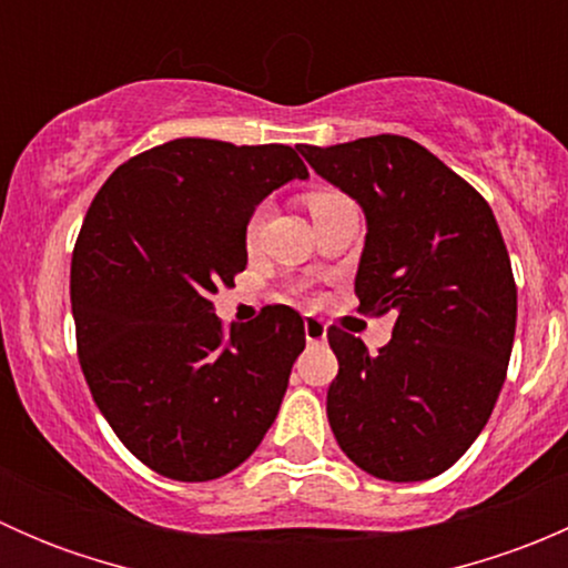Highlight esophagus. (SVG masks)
<instances>
[{"instance_id": "esophagus-1", "label": "esophagus", "mask_w": 568, "mask_h": 568, "mask_svg": "<svg viewBox=\"0 0 568 568\" xmlns=\"http://www.w3.org/2000/svg\"><path fill=\"white\" fill-rule=\"evenodd\" d=\"M305 341L307 343H324L326 341V324L321 318H305Z\"/></svg>"}]
</instances>
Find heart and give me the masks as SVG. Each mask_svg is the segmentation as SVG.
<instances>
[{"label": "heart", "instance_id": "heart-1", "mask_svg": "<svg viewBox=\"0 0 568 568\" xmlns=\"http://www.w3.org/2000/svg\"><path fill=\"white\" fill-rule=\"evenodd\" d=\"M337 197H341V194L332 192V189H316V192L307 194V205H311V211H318V209H324V205H329L332 200H337ZM257 222H261V211H257V214H252L250 227H247L250 236L257 231Z\"/></svg>", "mask_w": 568, "mask_h": 568}]
</instances>
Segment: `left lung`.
Segmentation results:
<instances>
[{"label":"left lung","instance_id":"left-lung-1","mask_svg":"<svg viewBox=\"0 0 568 568\" xmlns=\"http://www.w3.org/2000/svg\"><path fill=\"white\" fill-rule=\"evenodd\" d=\"M300 153L363 209L359 311L395 318L379 354L337 326L326 332L337 357L332 434L374 478H434L484 432L506 382L517 285L500 227L489 203L409 136Z\"/></svg>","mask_w":568,"mask_h":568}]
</instances>
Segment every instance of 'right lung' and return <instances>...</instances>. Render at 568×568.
Wrapping results in <instances>:
<instances>
[{
    "label": "right lung",
    "instance_id": "add662e5",
    "mask_svg": "<svg viewBox=\"0 0 568 568\" xmlns=\"http://www.w3.org/2000/svg\"><path fill=\"white\" fill-rule=\"evenodd\" d=\"M307 168L288 145L183 136L120 164L71 261L79 363L101 415L142 464L214 480L272 428L305 321L268 305L222 326L214 294L247 266L255 205Z\"/></svg>",
    "mask_w": 568,
    "mask_h": 568
}]
</instances>
